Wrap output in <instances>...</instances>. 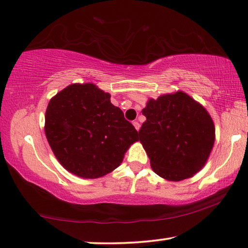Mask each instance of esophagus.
I'll return each instance as SVG.
<instances>
[{"mask_svg": "<svg viewBox=\"0 0 248 248\" xmlns=\"http://www.w3.org/2000/svg\"><path fill=\"white\" fill-rule=\"evenodd\" d=\"M132 124H134V125H135L136 130H137V131H138V130H139V129H140V124H139V123H138V121H134V123H132Z\"/></svg>", "mask_w": 248, "mask_h": 248, "instance_id": "obj_1", "label": "esophagus"}]
</instances>
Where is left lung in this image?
<instances>
[{
	"mask_svg": "<svg viewBox=\"0 0 248 248\" xmlns=\"http://www.w3.org/2000/svg\"><path fill=\"white\" fill-rule=\"evenodd\" d=\"M142 114L147 120L139 140L157 175L179 182L201 170L215 141V125L204 107L180 91L150 99Z\"/></svg>",
	"mask_w": 248,
	"mask_h": 248,
	"instance_id": "obj_1",
	"label": "left lung"
}]
</instances>
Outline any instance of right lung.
I'll return each instance as SVG.
<instances>
[{"mask_svg":"<svg viewBox=\"0 0 248 248\" xmlns=\"http://www.w3.org/2000/svg\"><path fill=\"white\" fill-rule=\"evenodd\" d=\"M46 136L61 165L82 178L112 171L139 140L121 109L110 102V94L92 83L71 84L51 99Z\"/></svg>","mask_w":248,"mask_h":248,"instance_id":"right-lung-1","label":"right lung"}]
</instances>
